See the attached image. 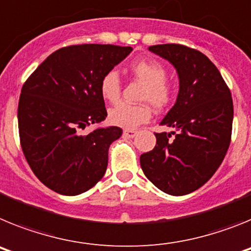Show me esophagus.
I'll return each mask as SVG.
<instances>
[{"instance_id":"obj_1","label":"esophagus","mask_w":251,"mask_h":251,"mask_svg":"<svg viewBox=\"0 0 251 251\" xmlns=\"http://www.w3.org/2000/svg\"><path fill=\"white\" fill-rule=\"evenodd\" d=\"M123 134H124V137H127V138H133V137H136L137 130H134V129H124L123 130Z\"/></svg>"}]
</instances>
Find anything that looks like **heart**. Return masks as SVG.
Wrapping results in <instances>:
<instances>
[{
  "label": "heart",
  "instance_id": "obj_1",
  "mask_svg": "<svg viewBox=\"0 0 251 251\" xmlns=\"http://www.w3.org/2000/svg\"><path fill=\"white\" fill-rule=\"evenodd\" d=\"M130 73L136 79L145 84L142 92V100L148 101L156 109H165L170 105L174 92L166 81L167 72L157 61L138 60L130 65ZM122 81L117 70H109L103 75L100 80V93L105 100L115 103L121 97ZM152 117L148 104L132 105L128 103H118L109 110V121L114 126L123 128H136L147 123Z\"/></svg>",
  "mask_w": 251,
  "mask_h": 251
}]
</instances>
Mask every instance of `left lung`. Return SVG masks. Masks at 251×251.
Instances as JSON below:
<instances>
[{
	"mask_svg": "<svg viewBox=\"0 0 251 251\" xmlns=\"http://www.w3.org/2000/svg\"><path fill=\"white\" fill-rule=\"evenodd\" d=\"M170 61L178 75L175 105L156 133V146L139 158L143 174L161 191L174 196L194 192L216 172L230 146L234 118L231 93L206 55L178 44L148 48Z\"/></svg>",
	"mask_w": 251,
	"mask_h": 251,
	"instance_id": "8db88e82",
	"label": "left lung"
}]
</instances>
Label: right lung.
<instances>
[{
	"label": "right lung",
	"mask_w": 251,
	"mask_h": 251,
	"mask_svg": "<svg viewBox=\"0 0 251 251\" xmlns=\"http://www.w3.org/2000/svg\"><path fill=\"white\" fill-rule=\"evenodd\" d=\"M132 50L99 44L59 49L22 86L17 109L22 152L35 176L52 191L80 195L105 174L109 146L123 130H81L105 119L101 77Z\"/></svg>",
	"instance_id": "1"
}]
</instances>
